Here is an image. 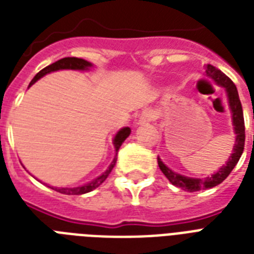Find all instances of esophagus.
<instances>
[{"mask_svg":"<svg viewBox=\"0 0 254 254\" xmlns=\"http://www.w3.org/2000/svg\"><path fill=\"white\" fill-rule=\"evenodd\" d=\"M154 119V113L151 111H143L139 116V120H138V124L139 125H145V124H149L153 121Z\"/></svg>","mask_w":254,"mask_h":254,"instance_id":"obj_1","label":"esophagus"}]
</instances>
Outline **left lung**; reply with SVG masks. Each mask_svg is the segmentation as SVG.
I'll return each mask as SVG.
<instances>
[{"instance_id":"8db88e82","label":"left lung","mask_w":254,"mask_h":254,"mask_svg":"<svg viewBox=\"0 0 254 254\" xmlns=\"http://www.w3.org/2000/svg\"><path fill=\"white\" fill-rule=\"evenodd\" d=\"M205 73L207 76L211 77L217 85H220L225 89V95L228 99V105L231 115H232V125H233V133L236 134V141H235V146H233L232 154L229 155L227 162L217 170L216 173H213L211 177L207 178H191L178 174L173 171L171 169L162 162V159L158 157V166L161 169L165 177L179 189L193 192V191H200V190L212 189L215 186L220 185L221 182L224 181L225 178L228 177L231 171L235 169V166L239 162L243 151H244V143H245V125H244V115H243V107H241L240 97H239V92H237L236 85L233 84V81L229 79L225 73H223L220 69L213 67L211 64H207L205 67Z\"/></svg>"}]
</instances>
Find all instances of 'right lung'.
I'll return each instance as SVG.
<instances>
[{"mask_svg":"<svg viewBox=\"0 0 254 254\" xmlns=\"http://www.w3.org/2000/svg\"><path fill=\"white\" fill-rule=\"evenodd\" d=\"M92 67H93V64H92L91 62H87L84 61V59H80V58H63V59H61V61L55 62V63H53V64L47 65L46 68H43L42 71H39V72L35 75V77H34L33 80L30 81L29 87H31V85L35 83V81H38L41 77H43L45 75H47V73L50 72H55V71H59V69H73V71H88V69H91ZM130 127H123V129H120L117 133H116L115 138H113V145H115V150H116V155H117V151H119L120 146L123 145V142L125 141V139L129 137V134H130ZM116 161H117V158H113V161H112V163L108 166V169L104 171L101 175H99L97 178H95L93 181L88 182V183H85V185L83 186H79V187H72V189H69V187H50V189L55 190V191H58V192L61 193H65V195H81V193H87V192H91L92 190L97 189L101 183H103L105 179H107L108 177H109V174H111V171L113 170V167H115L116 165Z\"/></svg>","mask_w":254,"mask_h":254,"instance_id":"right-lung-1","label":"right lung"}]
</instances>
